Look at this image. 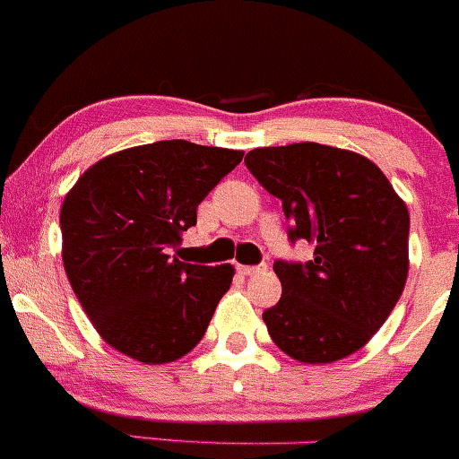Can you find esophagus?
Listing matches in <instances>:
<instances>
[{"mask_svg":"<svg viewBox=\"0 0 459 459\" xmlns=\"http://www.w3.org/2000/svg\"><path fill=\"white\" fill-rule=\"evenodd\" d=\"M242 275H257L262 271H266V264H255V266H238Z\"/></svg>","mask_w":459,"mask_h":459,"instance_id":"34e87169","label":"esophagus"}]
</instances>
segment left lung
<instances>
[{"instance_id": "8db88e82", "label": "left lung", "mask_w": 459, "mask_h": 459, "mask_svg": "<svg viewBox=\"0 0 459 459\" xmlns=\"http://www.w3.org/2000/svg\"><path fill=\"white\" fill-rule=\"evenodd\" d=\"M248 172L282 202L289 242L307 262L275 260L278 305L262 314L282 352L332 363L361 350L397 305L408 278V208L361 154L320 143L257 148Z\"/></svg>"}]
</instances>
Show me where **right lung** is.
Returning a JSON list of instances; mask_svg holds the SVG:
<instances>
[{
  "label": "right lung",
  "mask_w": 459,
  "mask_h": 459,
  "mask_svg": "<svg viewBox=\"0 0 459 459\" xmlns=\"http://www.w3.org/2000/svg\"><path fill=\"white\" fill-rule=\"evenodd\" d=\"M244 152L159 141L105 157L65 197L62 262L84 314L111 348L170 363L202 341L233 266L170 255L197 206Z\"/></svg>",
  "instance_id": "right-lung-1"
}]
</instances>
